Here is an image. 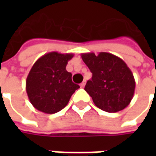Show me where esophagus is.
I'll use <instances>...</instances> for the list:
<instances>
[{
    "label": "esophagus",
    "instance_id": "esophagus-1",
    "mask_svg": "<svg viewBox=\"0 0 156 156\" xmlns=\"http://www.w3.org/2000/svg\"><path fill=\"white\" fill-rule=\"evenodd\" d=\"M85 85H86V81L84 80V81H82L81 84H80V86H81V87H85Z\"/></svg>",
    "mask_w": 156,
    "mask_h": 156
}]
</instances>
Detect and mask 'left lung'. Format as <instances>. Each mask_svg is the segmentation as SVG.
I'll return each instance as SVG.
<instances>
[{
	"label": "left lung",
	"instance_id": "obj_1",
	"mask_svg": "<svg viewBox=\"0 0 156 156\" xmlns=\"http://www.w3.org/2000/svg\"><path fill=\"white\" fill-rule=\"evenodd\" d=\"M81 58L93 75L84 89L94 105L108 113L128 107L135 94V81L124 61L106 52H100L98 55L85 53Z\"/></svg>",
	"mask_w": 156,
	"mask_h": 156
}]
</instances>
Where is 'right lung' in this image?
I'll return each instance as SVG.
<instances>
[{
    "label": "right lung",
    "instance_id": "obj_1",
    "mask_svg": "<svg viewBox=\"0 0 156 156\" xmlns=\"http://www.w3.org/2000/svg\"><path fill=\"white\" fill-rule=\"evenodd\" d=\"M73 56V54L49 52L34 62L26 80V91L37 110L46 114L61 111L80 87L72 81V74L66 70Z\"/></svg>",
    "mask_w": 156,
    "mask_h": 156
}]
</instances>
